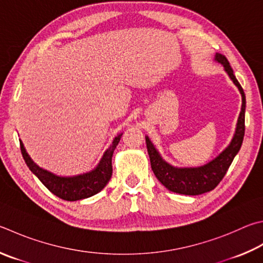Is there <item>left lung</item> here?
Here are the masks:
<instances>
[{
	"mask_svg": "<svg viewBox=\"0 0 263 263\" xmlns=\"http://www.w3.org/2000/svg\"><path fill=\"white\" fill-rule=\"evenodd\" d=\"M215 61L224 66V70L235 84L241 94V110L238 117L236 132L232 140L221 154L208 162L207 164L198 166V168H175L168 162L162 159L159 152L152 144L149 138L146 137V145L148 155H149L152 170L156 178L164 185L171 192L185 194V195H199L209 192L219 184V181L226 176L229 166L231 165L233 159L239 152L245 135V108L246 99L244 89L238 83L236 76L227 57L216 52Z\"/></svg>",
	"mask_w": 263,
	"mask_h": 263,
	"instance_id": "1",
	"label": "left lung"
}]
</instances>
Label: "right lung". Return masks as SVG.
<instances>
[{"label": "right lung", "mask_w": 263, "mask_h": 263, "mask_svg": "<svg viewBox=\"0 0 263 263\" xmlns=\"http://www.w3.org/2000/svg\"><path fill=\"white\" fill-rule=\"evenodd\" d=\"M121 138L122 133L115 137L110 147L104 152L97 168L89 173L73 176V177H61L37 166L27 154L22 140H19V142H21V151L25 163L32 173L40 179L41 183L56 197L66 201H77V200L89 198L99 193L108 184L112 174L111 157Z\"/></svg>", "instance_id": "right-lung-1"}]
</instances>
